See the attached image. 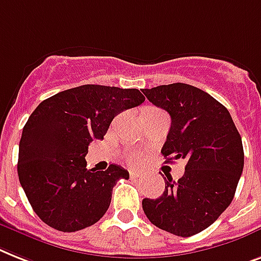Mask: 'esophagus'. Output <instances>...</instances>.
<instances>
[{
    "instance_id": "esophagus-1",
    "label": "esophagus",
    "mask_w": 261,
    "mask_h": 261,
    "mask_svg": "<svg viewBox=\"0 0 261 261\" xmlns=\"http://www.w3.org/2000/svg\"><path fill=\"white\" fill-rule=\"evenodd\" d=\"M130 175H131V178H138V177L141 175V173H139V171L133 170V171H130Z\"/></svg>"
}]
</instances>
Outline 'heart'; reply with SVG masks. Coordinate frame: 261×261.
<instances>
[{"mask_svg": "<svg viewBox=\"0 0 261 261\" xmlns=\"http://www.w3.org/2000/svg\"><path fill=\"white\" fill-rule=\"evenodd\" d=\"M149 110H155V109H149ZM128 161H130L131 164H138V162H139V158H138V155L133 154V155L128 156Z\"/></svg>", "mask_w": 261, "mask_h": 261, "instance_id": "heart-1", "label": "heart"}]
</instances>
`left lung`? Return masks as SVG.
<instances>
[{
  "label": "left lung",
  "mask_w": 261,
  "mask_h": 261,
  "mask_svg": "<svg viewBox=\"0 0 261 261\" xmlns=\"http://www.w3.org/2000/svg\"><path fill=\"white\" fill-rule=\"evenodd\" d=\"M143 94L171 118L161 150L166 162L185 161V174L177 182L166 175L164 194L143 198V212L151 224L175 236L200 233L233 200L244 167L240 134L229 111L197 87L173 83Z\"/></svg>",
  "instance_id": "obj_1"
}]
</instances>
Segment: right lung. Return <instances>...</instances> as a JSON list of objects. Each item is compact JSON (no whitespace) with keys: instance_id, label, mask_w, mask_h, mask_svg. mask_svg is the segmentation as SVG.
I'll return each mask as SVG.
<instances>
[{"instance_id":"obj_1","label":"right lung","mask_w":261,"mask_h":261,"mask_svg":"<svg viewBox=\"0 0 261 261\" xmlns=\"http://www.w3.org/2000/svg\"><path fill=\"white\" fill-rule=\"evenodd\" d=\"M143 101L137 88L86 84L48 97L32 112L21 135L17 173L46 225L76 232L105 216L112 188L130 175L118 165L88 170V145L103 139L118 114Z\"/></svg>"}]
</instances>
